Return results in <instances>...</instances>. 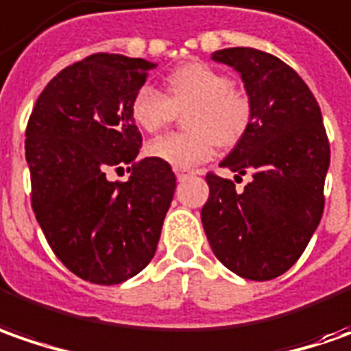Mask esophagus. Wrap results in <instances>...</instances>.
Returning a JSON list of instances; mask_svg holds the SVG:
<instances>
[{
	"mask_svg": "<svg viewBox=\"0 0 351 351\" xmlns=\"http://www.w3.org/2000/svg\"><path fill=\"white\" fill-rule=\"evenodd\" d=\"M175 175L178 180H182V178H186V176L194 175V171H192V169H184V167H175Z\"/></svg>",
	"mask_w": 351,
	"mask_h": 351,
	"instance_id": "esophagus-1",
	"label": "esophagus"
}]
</instances>
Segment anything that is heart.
<instances>
[{
  "label": "heart",
  "instance_id": "obj_1",
  "mask_svg": "<svg viewBox=\"0 0 351 351\" xmlns=\"http://www.w3.org/2000/svg\"><path fill=\"white\" fill-rule=\"evenodd\" d=\"M186 110L184 124L190 132L149 141V157L184 169L208 161L217 145L233 147L245 138L254 116L247 93L233 87L227 73L202 62L171 71L165 77V95L141 87L130 103L134 122L149 134L173 124Z\"/></svg>",
  "mask_w": 351,
  "mask_h": 351
}]
</instances>
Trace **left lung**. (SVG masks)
<instances>
[{"label": "left lung", "instance_id": "8db88e82", "mask_svg": "<svg viewBox=\"0 0 351 351\" xmlns=\"http://www.w3.org/2000/svg\"><path fill=\"white\" fill-rule=\"evenodd\" d=\"M215 62L241 73L252 124L219 167L250 173L245 190L208 173L202 223L213 254L241 278L266 282L287 272L307 248L324 210L330 143L319 103L295 69L254 48H225Z\"/></svg>", "mask_w": 351, "mask_h": 351}]
</instances>
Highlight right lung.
Wrapping results in <instances>:
<instances>
[{
    "mask_svg": "<svg viewBox=\"0 0 351 351\" xmlns=\"http://www.w3.org/2000/svg\"><path fill=\"white\" fill-rule=\"evenodd\" d=\"M153 67L120 54L75 62L44 87L27 124L32 212L62 264L91 284H122L152 262L173 202L171 165L136 161L130 103ZM124 166L126 183L106 178Z\"/></svg>",
    "mask_w": 351,
    "mask_h": 351,
    "instance_id": "add662e5",
    "label": "right lung"
}]
</instances>
